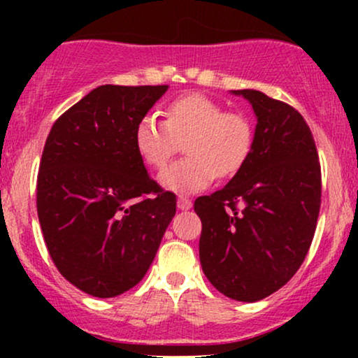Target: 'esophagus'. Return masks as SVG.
Masks as SVG:
<instances>
[{
	"mask_svg": "<svg viewBox=\"0 0 358 358\" xmlns=\"http://www.w3.org/2000/svg\"><path fill=\"white\" fill-rule=\"evenodd\" d=\"M176 205H178L180 210H188V208H192V200L188 196L180 195L178 200H176Z\"/></svg>",
	"mask_w": 358,
	"mask_h": 358,
	"instance_id": "esophagus-1",
	"label": "esophagus"
}]
</instances>
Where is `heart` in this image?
<instances>
[{"label": "heart", "mask_w": 358, "mask_h": 358, "mask_svg": "<svg viewBox=\"0 0 358 358\" xmlns=\"http://www.w3.org/2000/svg\"><path fill=\"white\" fill-rule=\"evenodd\" d=\"M187 156L159 176L166 190L195 193L217 176L229 178L248 163L254 146L252 119L203 94H185L166 104L163 121L145 116L134 127V146L148 166L162 170L180 150Z\"/></svg>", "instance_id": "obj_1"}]
</instances>
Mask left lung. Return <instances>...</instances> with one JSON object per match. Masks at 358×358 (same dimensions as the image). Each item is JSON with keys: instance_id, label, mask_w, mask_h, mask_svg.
Here are the masks:
<instances>
[{"instance_id": "8db88e82", "label": "left lung", "mask_w": 358, "mask_h": 358, "mask_svg": "<svg viewBox=\"0 0 358 358\" xmlns=\"http://www.w3.org/2000/svg\"><path fill=\"white\" fill-rule=\"evenodd\" d=\"M257 116L248 163L222 190L193 203L202 220L200 262L225 296L252 303L296 274L313 241L322 168L310 126L293 106L234 90Z\"/></svg>"}]
</instances>
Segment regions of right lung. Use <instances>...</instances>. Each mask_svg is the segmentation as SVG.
Masks as SVG:
<instances>
[{"label":"right lung","mask_w":358,"mask_h":358,"mask_svg":"<svg viewBox=\"0 0 358 358\" xmlns=\"http://www.w3.org/2000/svg\"><path fill=\"white\" fill-rule=\"evenodd\" d=\"M168 85H101L53 122L36 210L59 273L97 298L141 281L175 217L176 195L148 175L134 127Z\"/></svg>","instance_id":"right-lung-1"}]
</instances>
